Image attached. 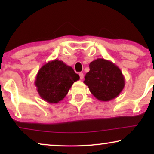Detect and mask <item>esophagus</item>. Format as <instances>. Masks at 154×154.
I'll use <instances>...</instances> for the list:
<instances>
[{
  "mask_svg": "<svg viewBox=\"0 0 154 154\" xmlns=\"http://www.w3.org/2000/svg\"><path fill=\"white\" fill-rule=\"evenodd\" d=\"M79 76H80V79H81V80L83 79V77H84V75H83V73H79Z\"/></svg>",
  "mask_w": 154,
  "mask_h": 154,
  "instance_id": "obj_1",
  "label": "esophagus"
}]
</instances>
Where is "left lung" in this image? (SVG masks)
Returning <instances> with one entry per match:
<instances>
[{
	"label": "left lung",
	"instance_id": "8db88e82",
	"mask_svg": "<svg viewBox=\"0 0 154 154\" xmlns=\"http://www.w3.org/2000/svg\"><path fill=\"white\" fill-rule=\"evenodd\" d=\"M90 71L83 83L94 97L102 102H109L119 95L125 81L119 66L109 60L98 58L89 65Z\"/></svg>",
	"mask_w": 154,
	"mask_h": 154
}]
</instances>
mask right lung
Listing matches in <instances>:
<instances>
[{
  "mask_svg": "<svg viewBox=\"0 0 154 154\" xmlns=\"http://www.w3.org/2000/svg\"><path fill=\"white\" fill-rule=\"evenodd\" d=\"M79 75L69 66L59 60L46 63L39 69L35 85L39 95L49 104H57L64 99Z\"/></svg>",
  "mask_w": 154,
  "mask_h": 154,
  "instance_id": "obj_1",
  "label": "right lung"
}]
</instances>
